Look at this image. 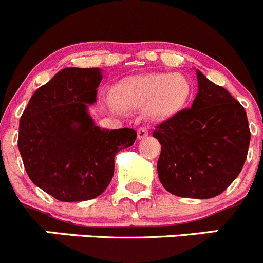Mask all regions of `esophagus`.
I'll return each instance as SVG.
<instances>
[{"mask_svg": "<svg viewBox=\"0 0 263 263\" xmlns=\"http://www.w3.org/2000/svg\"><path fill=\"white\" fill-rule=\"evenodd\" d=\"M148 136V130L146 127H139L138 129V139H144Z\"/></svg>", "mask_w": 263, "mask_h": 263, "instance_id": "34e87169", "label": "esophagus"}]
</instances>
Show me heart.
I'll return each mask as SVG.
<instances>
[{
	"label": "heart",
	"mask_w": 263,
	"mask_h": 263,
	"mask_svg": "<svg viewBox=\"0 0 263 263\" xmlns=\"http://www.w3.org/2000/svg\"><path fill=\"white\" fill-rule=\"evenodd\" d=\"M191 92L190 82L181 73H146L130 76L117 85V96L107 97V104L121 108H143L156 120L171 119L184 106Z\"/></svg>",
	"instance_id": "heart-1"
}]
</instances>
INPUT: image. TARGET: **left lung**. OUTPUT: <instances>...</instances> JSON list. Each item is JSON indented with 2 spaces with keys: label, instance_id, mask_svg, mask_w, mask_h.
I'll return each mask as SVG.
<instances>
[{
  "label": "left lung",
  "instance_id": "left-lung-1",
  "mask_svg": "<svg viewBox=\"0 0 263 263\" xmlns=\"http://www.w3.org/2000/svg\"><path fill=\"white\" fill-rule=\"evenodd\" d=\"M197 94L152 136L161 144L157 173L176 196L209 199L222 194L241 172L251 132L246 109L224 87L197 69Z\"/></svg>",
  "mask_w": 263,
  "mask_h": 263
}]
</instances>
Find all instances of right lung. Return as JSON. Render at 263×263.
<instances>
[{"mask_svg":"<svg viewBox=\"0 0 263 263\" xmlns=\"http://www.w3.org/2000/svg\"><path fill=\"white\" fill-rule=\"evenodd\" d=\"M101 68H64L34 91L19 122L17 147L29 179L59 201H85L108 187L115 156L133 146V129H101L97 102Z\"/></svg>","mask_w":263,"mask_h":263,"instance_id":"right-lung-1","label":"right lung"}]
</instances>
